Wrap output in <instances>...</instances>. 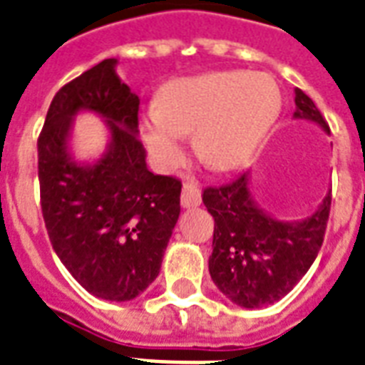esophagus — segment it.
I'll list each match as a JSON object with an SVG mask.
<instances>
[{
    "mask_svg": "<svg viewBox=\"0 0 365 365\" xmlns=\"http://www.w3.org/2000/svg\"><path fill=\"white\" fill-rule=\"evenodd\" d=\"M180 203L182 207L190 209L197 207L202 203V194H200V188L194 182H185L182 185V194H180Z\"/></svg>",
    "mask_w": 365,
    "mask_h": 365,
    "instance_id": "obj_1",
    "label": "esophagus"
}]
</instances>
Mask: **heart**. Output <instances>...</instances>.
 I'll use <instances>...</instances> for the list:
<instances>
[{
    "mask_svg": "<svg viewBox=\"0 0 365 365\" xmlns=\"http://www.w3.org/2000/svg\"><path fill=\"white\" fill-rule=\"evenodd\" d=\"M282 93L268 74L215 72L185 78L163 89L143 120V137L162 169L185 160V135L197 160L217 173L250 162L278 118Z\"/></svg>",
    "mask_w": 365,
    "mask_h": 365,
    "instance_id": "1",
    "label": "heart"
}]
</instances>
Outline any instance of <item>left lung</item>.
Instances as JSON below:
<instances>
[{"mask_svg": "<svg viewBox=\"0 0 365 365\" xmlns=\"http://www.w3.org/2000/svg\"><path fill=\"white\" fill-rule=\"evenodd\" d=\"M295 120L329 125L312 98L295 89ZM215 219L209 274L222 295L244 309H259L285 297L309 272L324 242L331 190L320 207L301 221H279L253 200L250 171L232 182L205 188L202 196Z\"/></svg>", "mask_w": 365, "mask_h": 365, "instance_id": "1", "label": "left lung"}]
</instances>
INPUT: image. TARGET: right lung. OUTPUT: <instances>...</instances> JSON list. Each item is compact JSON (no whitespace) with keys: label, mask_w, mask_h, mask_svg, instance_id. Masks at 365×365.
Returning a JSON list of instances; mask_svg holds the SVG:
<instances>
[{"label":"right lung","mask_w":365,"mask_h":365,"mask_svg":"<svg viewBox=\"0 0 365 365\" xmlns=\"http://www.w3.org/2000/svg\"><path fill=\"white\" fill-rule=\"evenodd\" d=\"M104 58L56 93L38 138L41 213L53 250L91 295L131 301L158 278L180 213V180L154 175L138 140V97ZM80 111L103 117V157L78 163L69 148Z\"/></svg>","instance_id":"obj_1"}]
</instances>
